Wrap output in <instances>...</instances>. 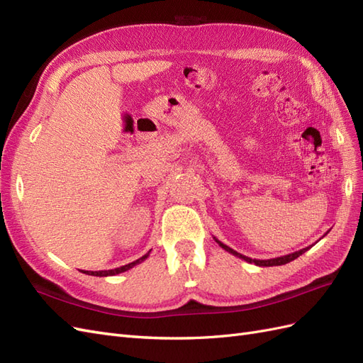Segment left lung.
Returning a JSON list of instances; mask_svg holds the SVG:
<instances>
[{"mask_svg": "<svg viewBox=\"0 0 363 363\" xmlns=\"http://www.w3.org/2000/svg\"><path fill=\"white\" fill-rule=\"evenodd\" d=\"M213 239H215V242H218L219 247L224 248L225 251H228L230 255H233V256H236V257H239V259H242V260H245V262H248V263H255V265H257V267H280V265H286V263L295 260L296 257H300V256L303 255V252H306L307 250L312 248V245H311V247H306V248H303V250L294 251V252H291V255H284V256L268 259V260H260V259H251V257H247V256H244V255H240V252H238V251L232 250L230 247H227L225 244H223L221 240H218L216 238H213Z\"/></svg>", "mask_w": 363, "mask_h": 363, "instance_id": "obj_1", "label": "left lung"}]
</instances>
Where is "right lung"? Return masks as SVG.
Instances as JSON below:
<instances>
[{"label":"right lung","mask_w":363,"mask_h":363,"mask_svg":"<svg viewBox=\"0 0 363 363\" xmlns=\"http://www.w3.org/2000/svg\"><path fill=\"white\" fill-rule=\"evenodd\" d=\"M148 256H150V251L147 252L145 256H142V257H139L138 260H135V262L128 263V265L119 267V268H115V269H106V271H82V272H83V274H87V276H96V277H108V276H116V274H121V272H124V271H128L130 268L136 267L138 263L144 262V260H145Z\"/></svg>","instance_id":"add662e5"}]
</instances>
